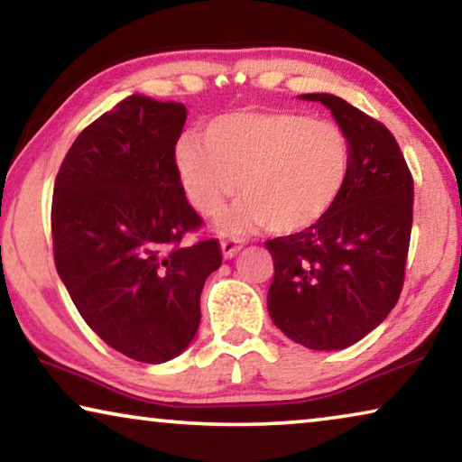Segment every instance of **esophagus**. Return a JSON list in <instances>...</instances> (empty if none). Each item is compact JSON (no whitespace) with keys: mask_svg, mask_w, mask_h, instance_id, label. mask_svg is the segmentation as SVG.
<instances>
[{"mask_svg":"<svg viewBox=\"0 0 462 462\" xmlns=\"http://www.w3.org/2000/svg\"><path fill=\"white\" fill-rule=\"evenodd\" d=\"M243 246H245L243 238H236V236H224L222 238V253H224L226 259L234 257V254L243 249Z\"/></svg>","mask_w":462,"mask_h":462,"instance_id":"1","label":"esophagus"}]
</instances>
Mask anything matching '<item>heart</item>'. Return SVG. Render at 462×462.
Masks as SVG:
<instances>
[{
    "label": "heart",
    "mask_w": 462,
    "mask_h": 462,
    "mask_svg": "<svg viewBox=\"0 0 462 462\" xmlns=\"http://www.w3.org/2000/svg\"><path fill=\"white\" fill-rule=\"evenodd\" d=\"M174 165L189 203L213 217L228 199H245L226 228L265 226L280 236L311 230L340 201L353 168V144L332 122L299 112H230L182 136Z\"/></svg>",
    "instance_id": "1"
}]
</instances>
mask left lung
Instances as JSON below:
<instances>
[{"label":"left lung","mask_w":462,"mask_h":462,"mask_svg":"<svg viewBox=\"0 0 462 462\" xmlns=\"http://www.w3.org/2000/svg\"><path fill=\"white\" fill-rule=\"evenodd\" d=\"M332 109L353 144L340 201L311 230L267 240L273 280L267 311L288 338L313 350H340L388 318L404 284L412 176L382 122L329 93H307Z\"/></svg>","instance_id":"1"}]
</instances>
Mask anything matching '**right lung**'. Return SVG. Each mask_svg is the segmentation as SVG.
Here are the masks:
<instances>
[{"label":"right lung","instance_id":"obj_1","mask_svg":"<svg viewBox=\"0 0 462 462\" xmlns=\"http://www.w3.org/2000/svg\"><path fill=\"white\" fill-rule=\"evenodd\" d=\"M184 122L182 103L130 95L77 136L53 187L55 270L87 326L141 363L189 346L222 265L217 238L182 245L203 226L174 165Z\"/></svg>","mask_w":462,"mask_h":462}]
</instances>
